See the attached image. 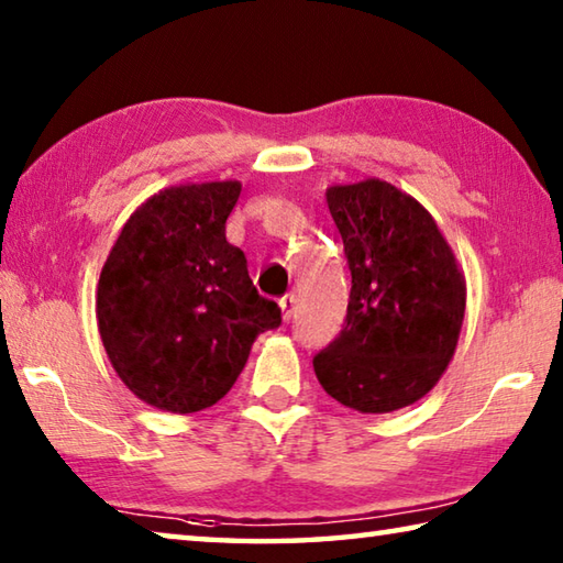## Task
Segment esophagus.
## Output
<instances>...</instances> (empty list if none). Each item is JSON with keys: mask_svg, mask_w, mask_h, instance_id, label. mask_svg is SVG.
Returning a JSON list of instances; mask_svg holds the SVG:
<instances>
[{"mask_svg": "<svg viewBox=\"0 0 563 563\" xmlns=\"http://www.w3.org/2000/svg\"><path fill=\"white\" fill-rule=\"evenodd\" d=\"M279 307H282L284 321H291L294 311H297V297H294V294H287V297L279 299Z\"/></svg>", "mask_w": 563, "mask_h": 563, "instance_id": "esophagus-1", "label": "esophagus"}]
</instances>
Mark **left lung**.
<instances>
[{
  "label": "left lung",
  "instance_id": "obj_1",
  "mask_svg": "<svg viewBox=\"0 0 563 563\" xmlns=\"http://www.w3.org/2000/svg\"><path fill=\"white\" fill-rule=\"evenodd\" d=\"M351 269L346 323L313 356L321 388L358 412L420 400L445 373L465 319V276L435 220L383 180L327 190Z\"/></svg>",
  "mask_w": 563,
  "mask_h": 563
}]
</instances>
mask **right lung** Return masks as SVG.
I'll return each mask as SVG.
<instances>
[{"label": "right lung", "mask_w": 563, "mask_h": 563, "mask_svg": "<svg viewBox=\"0 0 563 563\" xmlns=\"http://www.w3.org/2000/svg\"><path fill=\"white\" fill-rule=\"evenodd\" d=\"M242 185L167 187L131 214L101 269L96 319L128 390L167 412L224 398L282 309L260 297L224 236Z\"/></svg>", "instance_id": "add662e5"}]
</instances>
